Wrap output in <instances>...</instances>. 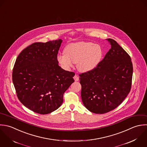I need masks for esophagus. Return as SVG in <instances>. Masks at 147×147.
Here are the masks:
<instances>
[{
    "label": "esophagus",
    "instance_id": "1",
    "mask_svg": "<svg viewBox=\"0 0 147 147\" xmlns=\"http://www.w3.org/2000/svg\"><path fill=\"white\" fill-rule=\"evenodd\" d=\"M74 80H75L76 81H78L79 80V77H78V76L77 75V74H76V75L74 76Z\"/></svg>",
    "mask_w": 147,
    "mask_h": 147
}]
</instances>
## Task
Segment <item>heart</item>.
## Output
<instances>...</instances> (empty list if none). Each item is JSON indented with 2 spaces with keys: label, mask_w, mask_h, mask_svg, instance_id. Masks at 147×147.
I'll return each mask as SVG.
<instances>
[{
  "label": "heart",
  "mask_w": 147,
  "mask_h": 147,
  "mask_svg": "<svg viewBox=\"0 0 147 147\" xmlns=\"http://www.w3.org/2000/svg\"><path fill=\"white\" fill-rule=\"evenodd\" d=\"M102 56L101 46L88 42H79L68 45L65 54H59L57 60L65 69H69L77 63V69L82 72L93 70L100 62Z\"/></svg>",
  "instance_id": "b5f03b06"
}]
</instances>
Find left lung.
<instances>
[{"instance_id":"1","label":"left lung","mask_w":147,"mask_h":147,"mask_svg":"<svg viewBox=\"0 0 147 147\" xmlns=\"http://www.w3.org/2000/svg\"><path fill=\"white\" fill-rule=\"evenodd\" d=\"M111 48L92 70L79 74L81 98L91 112L104 114L120 105L131 91L133 65L129 55L115 40Z\"/></svg>"}]
</instances>
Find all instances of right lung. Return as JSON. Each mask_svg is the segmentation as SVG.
<instances>
[{"label":"right lung","mask_w":147,"mask_h":147,"mask_svg":"<svg viewBox=\"0 0 147 147\" xmlns=\"http://www.w3.org/2000/svg\"><path fill=\"white\" fill-rule=\"evenodd\" d=\"M62 42L34 43L21 51L13 66L12 78L19 100L40 115L57 110L63 102V93L74 82L75 73L58 63Z\"/></svg>","instance_id":"1"}]
</instances>
